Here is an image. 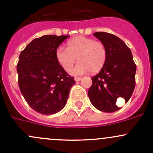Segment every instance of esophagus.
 Returning <instances> with one entry per match:
<instances>
[{
  "label": "esophagus",
  "mask_w": 153,
  "mask_h": 153,
  "mask_svg": "<svg viewBox=\"0 0 153 153\" xmlns=\"http://www.w3.org/2000/svg\"><path fill=\"white\" fill-rule=\"evenodd\" d=\"M81 79H82V78H80V77H76V78H75V81H80Z\"/></svg>",
  "instance_id": "34e87169"
}]
</instances>
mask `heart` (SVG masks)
I'll return each instance as SVG.
<instances>
[{
  "instance_id": "obj_1",
  "label": "heart",
  "mask_w": 153,
  "mask_h": 153,
  "mask_svg": "<svg viewBox=\"0 0 153 153\" xmlns=\"http://www.w3.org/2000/svg\"><path fill=\"white\" fill-rule=\"evenodd\" d=\"M107 52L105 46L92 38L75 37L67 42V49L60 47L55 52V58L61 67L69 72L77 61L79 64L72 71L74 75H81L90 71L100 72L106 61Z\"/></svg>"
}]
</instances>
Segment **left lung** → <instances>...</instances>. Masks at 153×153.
Instances as JSON below:
<instances>
[{"mask_svg":"<svg viewBox=\"0 0 153 153\" xmlns=\"http://www.w3.org/2000/svg\"><path fill=\"white\" fill-rule=\"evenodd\" d=\"M105 46L107 56L104 67L92 77L88 91L92 104L98 110L113 112L120 109L116 105L118 98L127 102L135 86L136 65L132 52L118 37L104 32L93 34Z\"/></svg>","mask_w":153,"mask_h":153,"instance_id":"obj_1","label":"left lung"}]
</instances>
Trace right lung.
I'll return each instance as SVG.
<instances>
[{
	"label": "right lung",
	"mask_w": 153,
	"mask_h": 153,
	"mask_svg": "<svg viewBox=\"0 0 153 153\" xmlns=\"http://www.w3.org/2000/svg\"><path fill=\"white\" fill-rule=\"evenodd\" d=\"M69 35H44L31 41L21 52L17 65L18 85L34 110L53 115L64 109L75 83L60 66L55 52Z\"/></svg>",
	"instance_id": "add662e5"
}]
</instances>
